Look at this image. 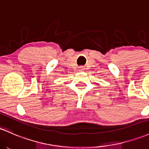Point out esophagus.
Instances as JSON below:
<instances>
[{"label": "esophagus", "instance_id": "esophagus-1", "mask_svg": "<svg viewBox=\"0 0 149 149\" xmlns=\"http://www.w3.org/2000/svg\"><path fill=\"white\" fill-rule=\"evenodd\" d=\"M84 68H83V66H81V68H80V69H81V70H83V69H84Z\"/></svg>", "mask_w": 149, "mask_h": 149}]
</instances>
